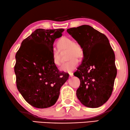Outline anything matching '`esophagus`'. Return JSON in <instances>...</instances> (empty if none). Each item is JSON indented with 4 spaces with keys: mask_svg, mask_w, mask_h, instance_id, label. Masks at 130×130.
<instances>
[{
    "mask_svg": "<svg viewBox=\"0 0 130 130\" xmlns=\"http://www.w3.org/2000/svg\"><path fill=\"white\" fill-rule=\"evenodd\" d=\"M69 76L70 77H72L73 76V73H69Z\"/></svg>",
    "mask_w": 130,
    "mask_h": 130,
    "instance_id": "34e87169",
    "label": "esophagus"
}]
</instances>
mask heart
I'll list each match as a JSON object with an SVG mask.
<instances>
[{"instance_id": "obj_1", "label": "heart", "mask_w": 130, "mask_h": 130, "mask_svg": "<svg viewBox=\"0 0 130 130\" xmlns=\"http://www.w3.org/2000/svg\"><path fill=\"white\" fill-rule=\"evenodd\" d=\"M57 50L53 52V61L56 66L61 64V54L67 52V59L69 60L61 67V70L70 73L75 69L78 64V60H80L84 55V50L82 45L78 41H73L71 38L61 37L56 42Z\"/></svg>"}]
</instances>
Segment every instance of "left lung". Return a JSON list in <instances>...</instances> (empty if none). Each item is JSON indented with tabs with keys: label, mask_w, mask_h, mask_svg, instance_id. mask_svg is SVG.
<instances>
[{
	"label": "left lung",
	"mask_w": 130,
	"mask_h": 130,
	"mask_svg": "<svg viewBox=\"0 0 130 130\" xmlns=\"http://www.w3.org/2000/svg\"><path fill=\"white\" fill-rule=\"evenodd\" d=\"M67 31L84 50L82 63L74 74L80 81L76 96L87 107H100L111 95L117 74L115 56L109 40L89 25L72 27Z\"/></svg>",
	"instance_id": "obj_1"
}]
</instances>
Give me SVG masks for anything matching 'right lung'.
I'll return each instance as SVG.
<instances>
[{"instance_id":"1","label":"right lung","mask_w":130,"mask_h":130,"mask_svg":"<svg viewBox=\"0 0 130 130\" xmlns=\"http://www.w3.org/2000/svg\"><path fill=\"white\" fill-rule=\"evenodd\" d=\"M63 29H38L23 40L15 55L14 71L18 91L34 107L54 105L69 74L59 71L53 61V44Z\"/></svg>"}]
</instances>
